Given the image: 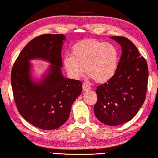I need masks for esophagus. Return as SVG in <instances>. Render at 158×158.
Instances as JSON below:
<instances>
[{
    "label": "esophagus",
    "instance_id": "34e87169",
    "mask_svg": "<svg viewBox=\"0 0 158 158\" xmlns=\"http://www.w3.org/2000/svg\"><path fill=\"white\" fill-rule=\"evenodd\" d=\"M82 88H83L84 91H88V90H89V89H92V87H91L90 85H89L88 84H86V83H84L83 84V86H82Z\"/></svg>",
    "mask_w": 158,
    "mask_h": 158
}]
</instances>
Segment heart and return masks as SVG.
Here are the masks:
<instances>
[{
    "mask_svg": "<svg viewBox=\"0 0 158 158\" xmlns=\"http://www.w3.org/2000/svg\"><path fill=\"white\" fill-rule=\"evenodd\" d=\"M119 53L110 43L86 39L75 44L72 56L64 58V66L71 77L79 79L84 73L97 83L111 79L117 69Z\"/></svg>",
    "mask_w": 158,
    "mask_h": 158,
    "instance_id": "b5f03b06",
    "label": "heart"
}]
</instances>
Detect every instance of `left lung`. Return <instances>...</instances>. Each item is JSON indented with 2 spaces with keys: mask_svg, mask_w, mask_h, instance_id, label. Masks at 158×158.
<instances>
[{
  "mask_svg": "<svg viewBox=\"0 0 158 158\" xmlns=\"http://www.w3.org/2000/svg\"><path fill=\"white\" fill-rule=\"evenodd\" d=\"M110 38L121 45L122 56L112 78L97 87L94 112L101 123L117 126L131 120L145 102L148 67L130 40L123 36Z\"/></svg>",
  "mask_w": 158,
  "mask_h": 158,
  "instance_id": "8db88e82",
  "label": "left lung"
}]
</instances>
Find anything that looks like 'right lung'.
<instances>
[{
	"instance_id": "add662e5",
	"label": "right lung",
	"mask_w": 158,
	"mask_h": 158,
	"mask_svg": "<svg viewBox=\"0 0 158 158\" xmlns=\"http://www.w3.org/2000/svg\"><path fill=\"white\" fill-rule=\"evenodd\" d=\"M63 34H44L32 39L13 64L11 81L13 98L24 119L38 128L52 130L66 123L71 108L82 92V82L61 74ZM34 58L52 64L48 74L39 82L30 78V64Z\"/></svg>"
}]
</instances>
